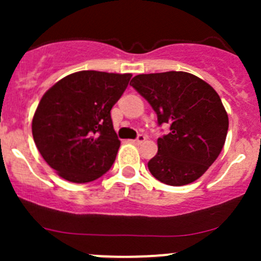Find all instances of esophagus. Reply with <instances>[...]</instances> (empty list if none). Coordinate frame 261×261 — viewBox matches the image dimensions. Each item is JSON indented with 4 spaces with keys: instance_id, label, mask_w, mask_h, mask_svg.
Segmentation results:
<instances>
[{
    "instance_id": "34e87169",
    "label": "esophagus",
    "mask_w": 261,
    "mask_h": 261,
    "mask_svg": "<svg viewBox=\"0 0 261 261\" xmlns=\"http://www.w3.org/2000/svg\"><path fill=\"white\" fill-rule=\"evenodd\" d=\"M145 140H146V137H145L144 135H138L137 138H136V140H133V142H135L136 145H140V144H142Z\"/></svg>"
}]
</instances>
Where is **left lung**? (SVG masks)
Listing matches in <instances>:
<instances>
[{
	"mask_svg": "<svg viewBox=\"0 0 261 261\" xmlns=\"http://www.w3.org/2000/svg\"><path fill=\"white\" fill-rule=\"evenodd\" d=\"M130 86L155 111L158 125H170V133L158 138V153L147 163L149 171L168 186L197 180L225 145L229 117L220 95L186 71L138 74Z\"/></svg>",
	"mask_w": 261,
	"mask_h": 261,
	"instance_id": "8db88e82",
	"label": "left lung"
}]
</instances>
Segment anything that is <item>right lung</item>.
<instances>
[{
	"mask_svg": "<svg viewBox=\"0 0 261 261\" xmlns=\"http://www.w3.org/2000/svg\"><path fill=\"white\" fill-rule=\"evenodd\" d=\"M130 77L77 71L43 95L32 119V136L41 156L60 176L73 183H89L114 165L120 140L111 108Z\"/></svg>",
	"mask_w": 261,
	"mask_h": 261,
	"instance_id": "add662e5",
	"label": "right lung"
}]
</instances>
